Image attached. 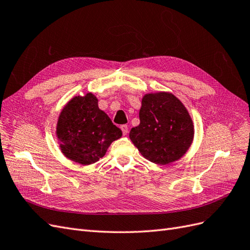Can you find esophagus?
<instances>
[{
    "mask_svg": "<svg viewBox=\"0 0 250 250\" xmlns=\"http://www.w3.org/2000/svg\"><path fill=\"white\" fill-rule=\"evenodd\" d=\"M121 129H122V132L124 135H126L128 133V126L127 125H122L121 126Z\"/></svg>",
    "mask_w": 250,
    "mask_h": 250,
    "instance_id": "esophagus-1",
    "label": "esophagus"
}]
</instances>
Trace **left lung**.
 I'll list each match as a JSON object with an SVG mask.
<instances>
[{
	"label": "left lung",
	"mask_w": 250,
	"mask_h": 250,
	"mask_svg": "<svg viewBox=\"0 0 250 250\" xmlns=\"http://www.w3.org/2000/svg\"><path fill=\"white\" fill-rule=\"evenodd\" d=\"M140 125L129 138L141 154L151 163L168 165L183 157L194 139L190 113L173 94H146L142 99Z\"/></svg>",
	"instance_id": "obj_1"
}]
</instances>
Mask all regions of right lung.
Listing matches in <instances>:
<instances>
[{
	"mask_svg": "<svg viewBox=\"0 0 250 250\" xmlns=\"http://www.w3.org/2000/svg\"><path fill=\"white\" fill-rule=\"evenodd\" d=\"M56 135L63 155L85 166L103 157L122 131L98 106L97 97L87 93L65 104L58 117Z\"/></svg>",
	"mask_w": 250,
	"mask_h": 250,
	"instance_id": "add662e5",
	"label": "right lung"
}]
</instances>
